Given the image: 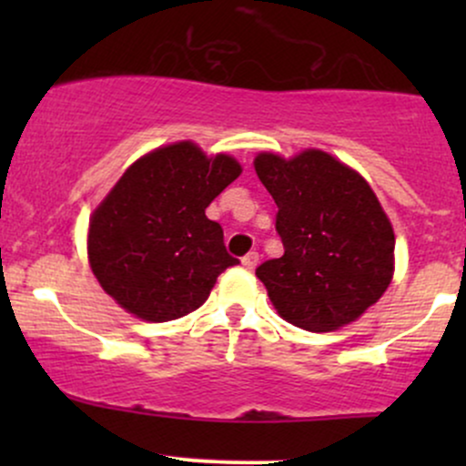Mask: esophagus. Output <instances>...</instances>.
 Returning a JSON list of instances; mask_svg holds the SVG:
<instances>
[{
  "label": "esophagus",
  "mask_w": 466,
  "mask_h": 466,
  "mask_svg": "<svg viewBox=\"0 0 466 466\" xmlns=\"http://www.w3.org/2000/svg\"><path fill=\"white\" fill-rule=\"evenodd\" d=\"M258 265V251H249V254L243 256V267L245 269H254Z\"/></svg>",
  "instance_id": "obj_1"
}]
</instances>
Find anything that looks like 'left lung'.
<instances>
[{
	"mask_svg": "<svg viewBox=\"0 0 466 466\" xmlns=\"http://www.w3.org/2000/svg\"><path fill=\"white\" fill-rule=\"evenodd\" d=\"M258 179L278 206L285 254L256 276L289 324L326 333L355 322L394 274V229L368 181L333 155L260 153Z\"/></svg>",
	"mask_w": 466,
	"mask_h": 466,
	"instance_id": "obj_1",
	"label": "left lung"
}]
</instances>
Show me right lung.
I'll list each match as a JSON object with an SVG mask.
<instances>
[{
    "instance_id": "add662e5",
    "label": "right lung",
    "mask_w": 466,
    "mask_h": 466,
    "mask_svg": "<svg viewBox=\"0 0 466 466\" xmlns=\"http://www.w3.org/2000/svg\"><path fill=\"white\" fill-rule=\"evenodd\" d=\"M240 175L229 155L197 144L155 148L133 162L89 218L87 254L100 287L125 311L168 322L199 309L238 258L206 208Z\"/></svg>"
}]
</instances>
